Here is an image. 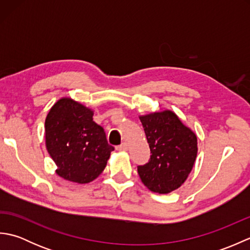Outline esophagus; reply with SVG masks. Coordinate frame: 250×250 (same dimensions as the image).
<instances>
[{
    "instance_id": "1",
    "label": "esophagus",
    "mask_w": 250,
    "mask_h": 250,
    "mask_svg": "<svg viewBox=\"0 0 250 250\" xmlns=\"http://www.w3.org/2000/svg\"><path fill=\"white\" fill-rule=\"evenodd\" d=\"M117 149H118L119 151H126V150H128V145H126L125 143H122L121 145L117 147Z\"/></svg>"
}]
</instances>
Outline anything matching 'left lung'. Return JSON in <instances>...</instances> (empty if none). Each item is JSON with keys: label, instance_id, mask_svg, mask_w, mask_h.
Listing matches in <instances>:
<instances>
[{"label": "left lung", "instance_id": "left-lung-1", "mask_svg": "<svg viewBox=\"0 0 250 250\" xmlns=\"http://www.w3.org/2000/svg\"><path fill=\"white\" fill-rule=\"evenodd\" d=\"M150 159L137 167L146 187L157 193H169L187 179L198 153V139L172 110L156 111L140 117Z\"/></svg>", "mask_w": 250, "mask_h": 250}]
</instances>
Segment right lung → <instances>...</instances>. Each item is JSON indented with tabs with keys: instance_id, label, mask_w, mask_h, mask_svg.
Returning <instances> with one entry per match:
<instances>
[{
	"instance_id": "right-lung-1",
	"label": "right lung",
	"mask_w": 250,
	"mask_h": 250,
	"mask_svg": "<svg viewBox=\"0 0 250 250\" xmlns=\"http://www.w3.org/2000/svg\"><path fill=\"white\" fill-rule=\"evenodd\" d=\"M92 117L91 109L71 98L60 99L46 117V148L57 166L56 173L73 183L94 180L114 150Z\"/></svg>"
}]
</instances>
